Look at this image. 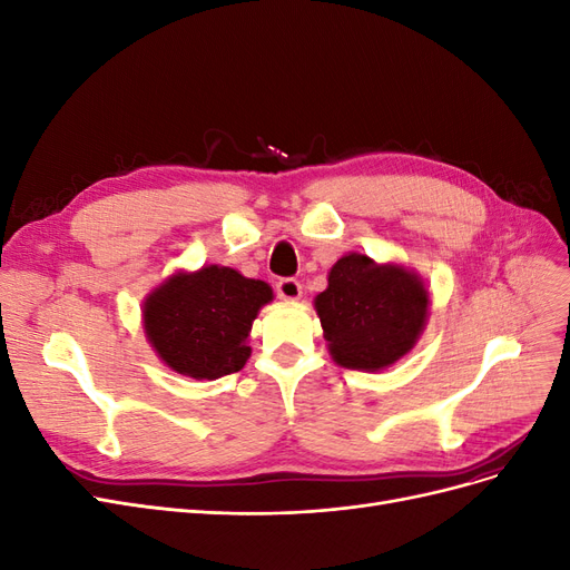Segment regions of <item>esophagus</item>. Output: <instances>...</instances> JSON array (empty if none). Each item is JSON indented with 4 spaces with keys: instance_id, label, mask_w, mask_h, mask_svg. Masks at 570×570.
Here are the masks:
<instances>
[{
    "instance_id": "obj_1",
    "label": "esophagus",
    "mask_w": 570,
    "mask_h": 570,
    "mask_svg": "<svg viewBox=\"0 0 570 570\" xmlns=\"http://www.w3.org/2000/svg\"><path fill=\"white\" fill-rule=\"evenodd\" d=\"M275 292L283 302H297L302 297V283L295 278H283L275 285Z\"/></svg>"
}]
</instances>
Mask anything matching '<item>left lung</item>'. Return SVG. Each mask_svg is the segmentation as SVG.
<instances>
[{
    "mask_svg": "<svg viewBox=\"0 0 570 570\" xmlns=\"http://www.w3.org/2000/svg\"><path fill=\"white\" fill-rule=\"evenodd\" d=\"M314 308L335 364L375 373L416 347L430 292L416 271L350 252L333 264Z\"/></svg>",
    "mask_w": 570,
    "mask_h": 570,
    "instance_id": "obj_1",
    "label": "left lung"
}]
</instances>
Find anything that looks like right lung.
Returning a JSON list of instances; mask_svg holds the SVG:
<instances>
[{
    "instance_id": "obj_1",
    "label": "right lung",
    "mask_w": 570,
    "mask_h": 570,
    "mask_svg": "<svg viewBox=\"0 0 570 570\" xmlns=\"http://www.w3.org/2000/svg\"><path fill=\"white\" fill-rule=\"evenodd\" d=\"M268 302V283L245 278L230 266L176 271L145 297L142 327L170 371L216 381L247 364L252 323Z\"/></svg>"
}]
</instances>
